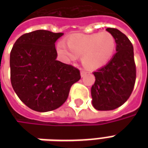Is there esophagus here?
<instances>
[{"instance_id":"1","label":"esophagus","mask_w":148,"mask_h":148,"mask_svg":"<svg viewBox=\"0 0 148 148\" xmlns=\"http://www.w3.org/2000/svg\"><path fill=\"white\" fill-rule=\"evenodd\" d=\"M86 74H87V72L86 71H81V77H85V76L86 75Z\"/></svg>"}]
</instances>
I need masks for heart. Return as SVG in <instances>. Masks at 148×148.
Returning <instances> with one entry per match:
<instances>
[{
  "instance_id": "heart-1",
  "label": "heart",
  "mask_w": 148,
  "mask_h": 148,
  "mask_svg": "<svg viewBox=\"0 0 148 148\" xmlns=\"http://www.w3.org/2000/svg\"><path fill=\"white\" fill-rule=\"evenodd\" d=\"M66 47L59 42L57 50L59 55L69 60H75L82 56V64L88 69L94 70L107 64L116 51V40L109 32L90 35H74L66 39Z\"/></svg>"
}]
</instances>
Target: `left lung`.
I'll use <instances>...</instances> for the list:
<instances>
[{"label":"left lung","instance_id":"1","mask_svg":"<svg viewBox=\"0 0 148 148\" xmlns=\"http://www.w3.org/2000/svg\"><path fill=\"white\" fill-rule=\"evenodd\" d=\"M116 40V53L108 64L93 74L95 82L91 88L93 106L100 111L117 109L126 102L133 90L136 69L133 46L124 33L116 28L106 29Z\"/></svg>","mask_w":148,"mask_h":148}]
</instances>
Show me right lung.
Here are the masks:
<instances>
[{"label":"right lung","instance_id":"right-lung-1","mask_svg":"<svg viewBox=\"0 0 148 148\" xmlns=\"http://www.w3.org/2000/svg\"><path fill=\"white\" fill-rule=\"evenodd\" d=\"M63 33L37 30L24 34L10 53L12 86L18 97L32 110L48 112L66 101L80 71L56 60L55 42Z\"/></svg>","mask_w":148,"mask_h":148}]
</instances>
